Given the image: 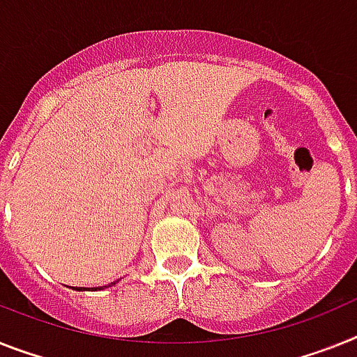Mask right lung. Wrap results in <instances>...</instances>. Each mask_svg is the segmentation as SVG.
<instances>
[{
    "label": "right lung",
    "instance_id": "right-lung-1",
    "mask_svg": "<svg viewBox=\"0 0 357 357\" xmlns=\"http://www.w3.org/2000/svg\"><path fill=\"white\" fill-rule=\"evenodd\" d=\"M114 283H116V281H114ZM114 283H110V285H114ZM76 290H85V289H76ZM92 290H98V289H92ZM100 290H101V287H100Z\"/></svg>",
    "mask_w": 357,
    "mask_h": 357
}]
</instances>
